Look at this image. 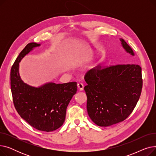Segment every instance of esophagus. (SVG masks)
I'll list each match as a JSON object with an SVG mask.
<instances>
[{"instance_id": "34e87169", "label": "esophagus", "mask_w": 156, "mask_h": 156, "mask_svg": "<svg viewBox=\"0 0 156 156\" xmlns=\"http://www.w3.org/2000/svg\"><path fill=\"white\" fill-rule=\"evenodd\" d=\"M77 87H78V88L80 90H81H81H83V88H84V86H83V85L82 83H78Z\"/></svg>"}]
</instances>
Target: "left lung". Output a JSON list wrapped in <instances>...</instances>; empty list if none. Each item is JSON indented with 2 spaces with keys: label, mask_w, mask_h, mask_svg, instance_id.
Instances as JSON below:
<instances>
[{
  "label": "left lung",
  "mask_w": 156,
  "mask_h": 156,
  "mask_svg": "<svg viewBox=\"0 0 156 156\" xmlns=\"http://www.w3.org/2000/svg\"><path fill=\"white\" fill-rule=\"evenodd\" d=\"M119 40L125 51L134 56L125 41ZM101 68L86 74L84 90L89 117L97 125L106 127L124 121L132 112L142 92V68L135 64Z\"/></svg>",
  "instance_id": "1"
}]
</instances>
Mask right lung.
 Listing matches in <instances>:
<instances>
[{
  "label": "right lung",
  "instance_id": "1",
  "mask_svg": "<svg viewBox=\"0 0 156 156\" xmlns=\"http://www.w3.org/2000/svg\"><path fill=\"white\" fill-rule=\"evenodd\" d=\"M40 45L30 43L20 52L11 68V87L14 107L21 118L34 128L49 132L63 125L68 105L76 93L77 83L48 82L35 87L24 82L20 75L19 63Z\"/></svg>",
  "mask_w": 156,
  "mask_h": 156
}]
</instances>
